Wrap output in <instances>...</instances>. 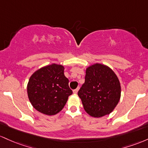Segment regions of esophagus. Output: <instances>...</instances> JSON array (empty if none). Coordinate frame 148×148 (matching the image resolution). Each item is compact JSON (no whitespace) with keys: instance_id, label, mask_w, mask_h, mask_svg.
<instances>
[{"instance_id":"34e87169","label":"esophagus","mask_w":148,"mask_h":148,"mask_svg":"<svg viewBox=\"0 0 148 148\" xmlns=\"http://www.w3.org/2000/svg\"><path fill=\"white\" fill-rule=\"evenodd\" d=\"M78 90H79V87H77V89H74V90H73V93H74V94H77V92H78Z\"/></svg>"}]
</instances>
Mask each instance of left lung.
Segmentation results:
<instances>
[{
    "label": "left lung",
    "instance_id": "8db88e82",
    "mask_svg": "<svg viewBox=\"0 0 148 148\" xmlns=\"http://www.w3.org/2000/svg\"><path fill=\"white\" fill-rule=\"evenodd\" d=\"M77 94L84 110L92 117H101L110 114L118 103L120 83L110 68L96 64L86 70L85 81Z\"/></svg>",
    "mask_w": 148,
    "mask_h": 148
}]
</instances>
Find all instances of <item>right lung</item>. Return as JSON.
<instances>
[{
  "label": "right lung",
  "mask_w": 148,
  "mask_h": 148,
  "mask_svg": "<svg viewBox=\"0 0 148 148\" xmlns=\"http://www.w3.org/2000/svg\"><path fill=\"white\" fill-rule=\"evenodd\" d=\"M64 71V66L54 64L41 68L30 77L28 96L34 108L41 113L47 115L57 114L73 94Z\"/></svg>",
  "instance_id": "obj_1"
}]
</instances>
